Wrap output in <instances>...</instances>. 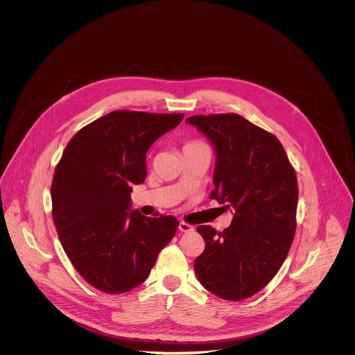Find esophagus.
Here are the masks:
<instances>
[{
    "label": "esophagus",
    "instance_id": "esophagus-1",
    "mask_svg": "<svg viewBox=\"0 0 355 355\" xmlns=\"http://www.w3.org/2000/svg\"><path fill=\"white\" fill-rule=\"evenodd\" d=\"M179 230H180L182 232H191V231H194V227L190 225V224H187V223H184V221H180Z\"/></svg>",
    "mask_w": 355,
    "mask_h": 355
}]
</instances>
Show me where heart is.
<instances>
[{"mask_svg": "<svg viewBox=\"0 0 355 355\" xmlns=\"http://www.w3.org/2000/svg\"><path fill=\"white\" fill-rule=\"evenodd\" d=\"M190 145H200V144H198V142H193V144H189L187 146H190Z\"/></svg>", "mask_w": 355, "mask_h": 355, "instance_id": "b5f03b06", "label": "heart"}]
</instances>
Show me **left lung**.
<instances>
[{"label":"left lung","instance_id":"obj_1","mask_svg":"<svg viewBox=\"0 0 355 355\" xmlns=\"http://www.w3.org/2000/svg\"><path fill=\"white\" fill-rule=\"evenodd\" d=\"M216 153L211 200L234 213L223 232L197 231L205 250L194 269L203 287L227 301L261 291L279 272L297 228L298 183L279 139L239 114L191 116Z\"/></svg>","mask_w":355,"mask_h":355}]
</instances>
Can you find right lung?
<instances>
[{
  "label": "right lung",
  "instance_id": "obj_1",
  "mask_svg": "<svg viewBox=\"0 0 355 355\" xmlns=\"http://www.w3.org/2000/svg\"><path fill=\"white\" fill-rule=\"evenodd\" d=\"M183 117L110 112L83 127L55 166L51 211L60 242L80 276L102 293L142 284L176 234L178 218L131 209V186L146 179L149 148Z\"/></svg>",
  "mask_w": 355,
  "mask_h": 355
}]
</instances>
